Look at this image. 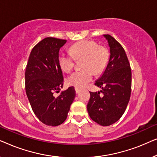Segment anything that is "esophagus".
Here are the masks:
<instances>
[{
    "instance_id": "1",
    "label": "esophagus",
    "mask_w": 157,
    "mask_h": 157,
    "mask_svg": "<svg viewBox=\"0 0 157 157\" xmlns=\"http://www.w3.org/2000/svg\"><path fill=\"white\" fill-rule=\"evenodd\" d=\"M75 91H76V94H78L79 92H80L81 89H78V88H77V87H75Z\"/></svg>"
}]
</instances>
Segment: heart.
<instances>
[{
    "mask_svg": "<svg viewBox=\"0 0 157 157\" xmlns=\"http://www.w3.org/2000/svg\"><path fill=\"white\" fill-rule=\"evenodd\" d=\"M110 54L105 46H98L92 40H82L71 46L70 53L61 52L58 62L63 71L69 73L74 68L76 60L83 59V70L76 71L68 77L67 83L77 88H83L93 79L94 74H102L108 66Z\"/></svg>",
    "mask_w": 157,
    "mask_h": 157,
    "instance_id": "1",
    "label": "heart"
}]
</instances>
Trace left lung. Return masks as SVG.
I'll use <instances>...</instances> for the list:
<instances>
[{"mask_svg":"<svg viewBox=\"0 0 157 157\" xmlns=\"http://www.w3.org/2000/svg\"><path fill=\"white\" fill-rule=\"evenodd\" d=\"M110 47V59L104 74L94 83L100 92H90L87 104L89 117L99 125L107 126L124 114L132 91V71L125 51L115 38L104 35Z\"/></svg>","mask_w":157,"mask_h":157,"instance_id":"obj_1","label":"left lung"}]
</instances>
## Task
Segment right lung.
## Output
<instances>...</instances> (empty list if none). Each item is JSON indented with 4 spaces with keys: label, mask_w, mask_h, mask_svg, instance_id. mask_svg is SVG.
Returning a JSON list of instances; mask_svg holds the SVG:
<instances>
[{
    "label": "right lung",
    "mask_w": 157,
    "mask_h": 157,
    "mask_svg": "<svg viewBox=\"0 0 157 157\" xmlns=\"http://www.w3.org/2000/svg\"><path fill=\"white\" fill-rule=\"evenodd\" d=\"M66 42L53 37L40 40L32 49L25 68L27 97L35 115L47 126H56L65 121L76 96L74 86L56 96L63 86L58 57Z\"/></svg>",
    "instance_id": "right-lung-1"
}]
</instances>
